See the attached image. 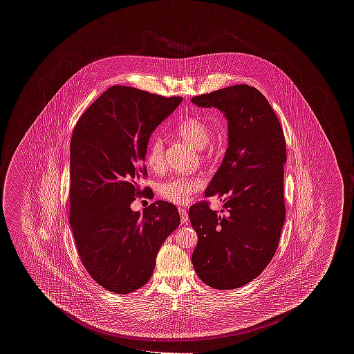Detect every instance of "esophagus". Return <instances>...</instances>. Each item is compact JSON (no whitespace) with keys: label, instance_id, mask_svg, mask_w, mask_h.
Here are the masks:
<instances>
[{"label":"esophagus","instance_id":"1","mask_svg":"<svg viewBox=\"0 0 354 354\" xmlns=\"http://www.w3.org/2000/svg\"><path fill=\"white\" fill-rule=\"evenodd\" d=\"M179 214H180V220H182V223L183 224H187L188 223V214H187V209L185 208H179Z\"/></svg>","mask_w":354,"mask_h":354}]
</instances>
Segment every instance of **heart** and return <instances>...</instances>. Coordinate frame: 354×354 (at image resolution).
<instances>
[{"mask_svg":"<svg viewBox=\"0 0 354 354\" xmlns=\"http://www.w3.org/2000/svg\"><path fill=\"white\" fill-rule=\"evenodd\" d=\"M176 135L182 138L185 143H188L195 150H204L211 140V129L209 126L199 118H187L180 122L176 129ZM163 152L165 145L163 139L159 135H152L146 147V163L152 169H160L163 166ZM204 182L201 178L192 176H175L162 182L158 187L159 195L167 202L174 204H185L189 196L199 189H202Z\"/></svg>","mask_w":354,"mask_h":354,"instance_id":"obj_1","label":"heart"}]
</instances>
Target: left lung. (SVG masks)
Wrapping results in <instances>:
<instances>
[{"mask_svg": "<svg viewBox=\"0 0 354 354\" xmlns=\"http://www.w3.org/2000/svg\"><path fill=\"white\" fill-rule=\"evenodd\" d=\"M228 120V149L205 189L223 198L219 215L209 203L189 208L198 234L192 264L214 289H235L256 279L274 256L283 224L286 138L267 98L252 86L235 84L194 97Z\"/></svg>", "mask_w": 354, "mask_h": 354, "instance_id": "left-lung-1", "label": "left lung"}]
</instances>
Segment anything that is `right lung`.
Masks as SVG:
<instances>
[{"instance_id": "obj_1", "label": "right lung", "mask_w": 354, "mask_h": 354, "mask_svg": "<svg viewBox=\"0 0 354 354\" xmlns=\"http://www.w3.org/2000/svg\"><path fill=\"white\" fill-rule=\"evenodd\" d=\"M129 86L107 88L78 119L70 143V225L88 274L110 292L145 286L159 248L180 224L178 208L158 201L130 205L143 194L145 153L153 130L180 104Z\"/></svg>"}]
</instances>
